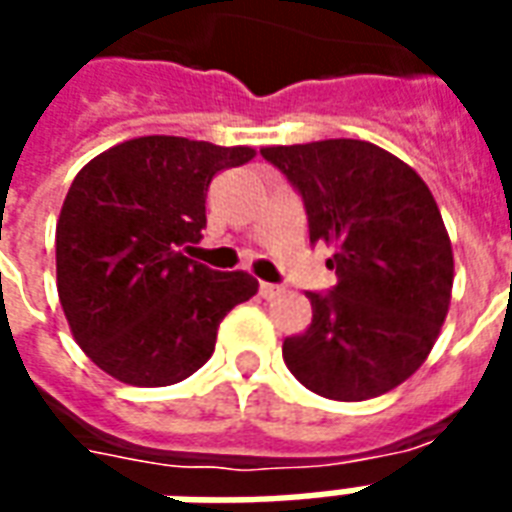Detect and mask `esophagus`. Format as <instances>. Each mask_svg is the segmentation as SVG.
Returning <instances> with one entry per match:
<instances>
[{
    "mask_svg": "<svg viewBox=\"0 0 512 512\" xmlns=\"http://www.w3.org/2000/svg\"><path fill=\"white\" fill-rule=\"evenodd\" d=\"M282 293H285V287L268 285V282H260V295H263V298H276V295H282Z\"/></svg>",
    "mask_w": 512,
    "mask_h": 512,
    "instance_id": "34e87169",
    "label": "esophagus"
}]
</instances>
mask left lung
I'll list each match as a JSON object with an SVG mask.
<instances>
[{
  "label": "left lung",
  "mask_w": 512,
  "mask_h": 512,
  "mask_svg": "<svg viewBox=\"0 0 512 512\" xmlns=\"http://www.w3.org/2000/svg\"><path fill=\"white\" fill-rule=\"evenodd\" d=\"M309 217V241L333 246L328 295L306 293L312 325L282 344L287 369L317 396L363 401L410 380L450 309L453 246L418 173L374 143L314 140L260 149Z\"/></svg>",
  "instance_id": "obj_1"
}]
</instances>
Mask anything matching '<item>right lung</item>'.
Here are the masks:
<instances>
[{
    "mask_svg": "<svg viewBox=\"0 0 512 512\" xmlns=\"http://www.w3.org/2000/svg\"><path fill=\"white\" fill-rule=\"evenodd\" d=\"M252 157V146L143 135L78 170L56 219V290L78 347L113 380H187L211 358L225 314L257 293L252 274L187 257L211 179Z\"/></svg>",
    "mask_w": 512,
    "mask_h": 512,
    "instance_id": "right-lung-1",
    "label": "right lung"
}]
</instances>
